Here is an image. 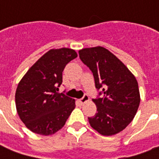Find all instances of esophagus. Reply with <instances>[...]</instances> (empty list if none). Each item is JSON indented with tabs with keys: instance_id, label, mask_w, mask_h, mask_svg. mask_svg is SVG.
Returning a JSON list of instances; mask_svg holds the SVG:
<instances>
[{
	"instance_id": "esophagus-1",
	"label": "esophagus",
	"mask_w": 159,
	"mask_h": 159,
	"mask_svg": "<svg viewBox=\"0 0 159 159\" xmlns=\"http://www.w3.org/2000/svg\"><path fill=\"white\" fill-rule=\"evenodd\" d=\"M89 95H88V94H84L83 98L80 99L79 101L81 104H84L86 103L87 101H89Z\"/></svg>"
}]
</instances>
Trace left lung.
Masks as SVG:
<instances>
[{"label": "left lung", "mask_w": 159, "mask_h": 159, "mask_svg": "<svg viewBox=\"0 0 159 159\" xmlns=\"http://www.w3.org/2000/svg\"><path fill=\"white\" fill-rule=\"evenodd\" d=\"M80 59L93 73L99 95L93 99L97 113L89 117L93 129L113 135L126 128L136 114L140 91L135 77L113 53L102 47L83 48ZM102 93L104 96L100 98Z\"/></svg>", "instance_id": "left-lung-1"}]
</instances>
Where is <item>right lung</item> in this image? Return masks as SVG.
Listing matches in <instances>:
<instances>
[{
    "label": "right lung",
    "mask_w": 159,
    "mask_h": 159,
    "mask_svg": "<svg viewBox=\"0 0 159 159\" xmlns=\"http://www.w3.org/2000/svg\"><path fill=\"white\" fill-rule=\"evenodd\" d=\"M75 50L51 49L42 56L19 82L15 93L17 111L30 131L42 135L62 128L76 107L75 100L58 93L66 66L76 59Z\"/></svg>",
    "instance_id": "add662e5"
}]
</instances>
